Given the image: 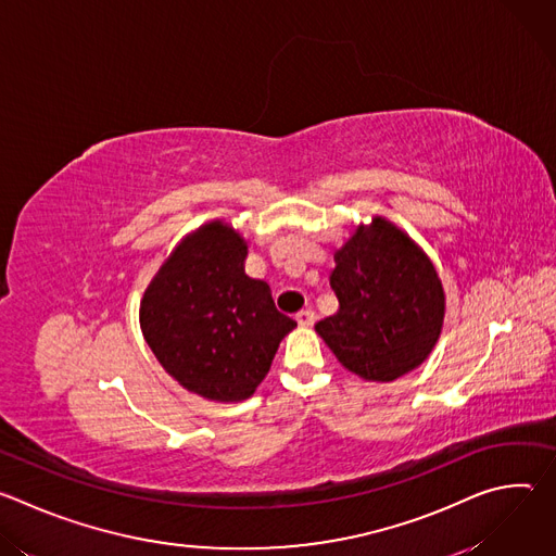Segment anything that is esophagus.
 I'll list each match as a JSON object with an SVG mask.
<instances>
[{
  "label": "esophagus",
  "instance_id": "esophagus-1",
  "mask_svg": "<svg viewBox=\"0 0 556 556\" xmlns=\"http://www.w3.org/2000/svg\"><path fill=\"white\" fill-rule=\"evenodd\" d=\"M314 321H316L314 309H301V312L296 314V324H299L301 328H312Z\"/></svg>",
  "mask_w": 556,
  "mask_h": 556
}]
</instances>
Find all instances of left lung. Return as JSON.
Returning a JSON list of instances; mask_svg holds the SVG:
<instances>
[{
  "instance_id": "left-lung-1",
  "label": "left lung",
  "mask_w": 556,
  "mask_h": 556,
  "mask_svg": "<svg viewBox=\"0 0 556 556\" xmlns=\"http://www.w3.org/2000/svg\"><path fill=\"white\" fill-rule=\"evenodd\" d=\"M337 314L314 326L339 363L363 380L391 382L422 365L444 324V288L429 255L384 217L334 253Z\"/></svg>"
}]
</instances>
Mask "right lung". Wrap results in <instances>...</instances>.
I'll use <instances>...</instances> for the list:
<instances>
[{
	"instance_id": "1",
	"label": "right lung",
	"mask_w": 556,
	"mask_h": 556,
	"mask_svg": "<svg viewBox=\"0 0 556 556\" xmlns=\"http://www.w3.org/2000/svg\"><path fill=\"white\" fill-rule=\"evenodd\" d=\"M247 255L235 228L204 224L176 247L140 301V330L157 363L215 403L253 395L296 328L275 307L268 283L244 273Z\"/></svg>"
}]
</instances>
